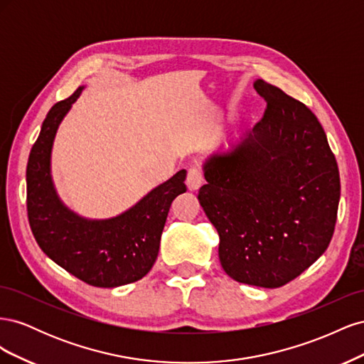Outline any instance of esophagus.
Masks as SVG:
<instances>
[{
	"mask_svg": "<svg viewBox=\"0 0 364 364\" xmlns=\"http://www.w3.org/2000/svg\"><path fill=\"white\" fill-rule=\"evenodd\" d=\"M203 183V173L200 168L191 167L186 174V185L190 190H199Z\"/></svg>",
	"mask_w": 364,
	"mask_h": 364,
	"instance_id": "1",
	"label": "esophagus"
}]
</instances>
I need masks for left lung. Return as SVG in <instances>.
I'll list each match as a JSON object with an SVG mask.
<instances>
[{"label": "left lung", "mask_w": 364, "mask_h": 364, "mask_svg": "<svg viewBox=\"0 0 364 364\" xmlns=\"http://www.w3.org/2000/svg\"><path fill=\"white\" fill-rule=\"evenodd\" d=\"M259 123L203 165L199 199L220 237L230 278L278 289L306 270L333 238L340 200L337 161L304 103L264 80Z\"/></svg>", "instance_id": "1"}]
</instances>
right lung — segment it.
Masks as SVG:
<instances>
[{
    "label": "right lung",
    "instance_id": "1",
    "mask_svg": "<svg viewBox=\"0 0 364 364\" xmlns=\"http://www.w3.org/2000/svg\"><path fill=\"white\" fill-rule=\"evenodd\" d=\"M83 86L54 105L43 119L27 164V213L31 232L48 258L80 281L112 289L135 282L150 272L171 202L186 191L181 170L153 188L126 213L87 220L63 205L51 179V149L63 117Z\"/></svg>",
    "mask_w": 364,
    "mask_h": 364
}]
</instances>
